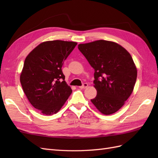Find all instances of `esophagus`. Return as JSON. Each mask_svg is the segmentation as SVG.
<instances>
[{"instance_id": "esophagus-1", "label": "esophagus", "mask_w": 158, "mask_h": 158, "mask_svg": "<svg viewBox=\"0 0 158 158\" xmlns=\"http://www.w3.org/2000/svg\"><path fill=\"white\" fill-rule=\"evenodd\" d=\"M88 86V83H84L81 86H79V88H81V89H85V88H86Z\"/></svg>"}]
</instances>
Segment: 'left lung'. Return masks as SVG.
I'll return each mask as SVG.
<instances>
[{
	"label": "left lung",
	"instance_id": "8db88e82",
	"mask_svg": "<svg viewBox=\"0 0 158 158\" xmlns=\"http://www.w3.org/2000/svg\"><path fill=\"white\" fill-rule=\"evenodd\" d=\"M78 49L94 69L97 95L92 102L105 115L117 112L131 95L136 81L132 56L119 44L105 40L79 44Z\"/></svg>",
	"mask_w": 158,
	"mask_h": 158
}]
</instances>
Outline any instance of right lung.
Instances as JSON below:
<instances>
[{"label":"right lung","instance_id":"obj_1","mask_svg":"<svg viewBox=\"0 0 158 158\" xmlns=\"http://www.w3.org/2000/svg\"><path fill=\"white\" fill-rule=\"evenodd\" d=\"M77 45L60 40L45 41L25 59L20 75L23 92L31 105L44 115L58 113L71 94L62 67Z\"/></svg>","mask_w":158,"mask_h":158}]
</instances>
